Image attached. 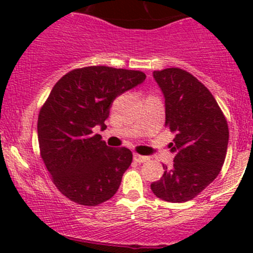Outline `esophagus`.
Here are the masks:
<instances>
[{"label":"esophagus","instance_id":"34e87169","mask_svg":"<svg viewBox=\"0 0 253 253\" xmlns=\"http://www.w3.org/2000/svg\"><path fill=\"white\" fill-rule=\"evenodd\" d=\"M133 159H134V162H136V163H139V164H141V163H145V162H148V160H149V157H145V155L134 154V155H133Z\"/></svg>","mask_w":253,"mask_h":253}]
</instances>
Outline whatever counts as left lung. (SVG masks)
Listing matches in <instances>:
<instances>
[{
  "mask_svg": "<svg viewBox=\"0 0 253 253\" xmlns=\"http://www.w3.org/2000/svg\"><path fill=\"white\" fill-rule=\"evenodd\" d=\"M153 77L165 99V126L175 132L172 168L150 185L167 202L192 200L214 181L225 160L229 128L225 116L211 91L186 71L167 68Z\"/></svg>",
  "mask_w": 253,
  "mask_h": 253,
  "instance_id": "8db88e82",
  "label": "left lung"
}]
</instances>
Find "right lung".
I'll list each match as a JSON object with an SVG mask.
<instances>
[{"label":"right lung","mask_w":253,"mask_h":253,"mask_svg":"<svg viewBox=\"0 0 253 253\" xmlns=\"http://www.w3.org/2000/svg\"><path fill=\"white\" fill-rule=\"evenodd\" d=\"M144 81L141 71L91 66L53 85L39 112L38 139L53 183L73 202L98 206L119 190L132 152L109 147L93 129H105L112 101Z\"/></svg>","instance_id":"obj_1"}]
</instances>
